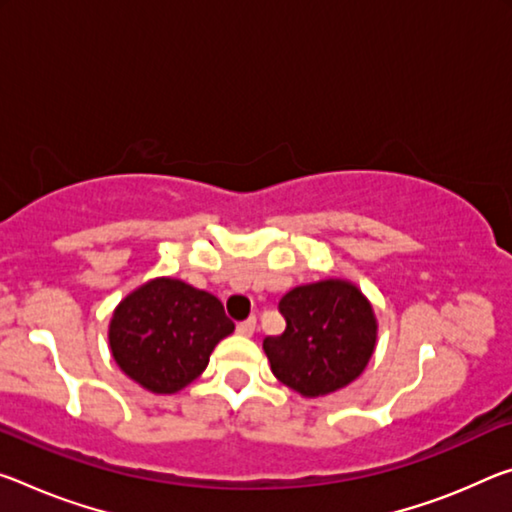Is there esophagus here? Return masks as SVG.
Instances as JSON below:
<instances>
[{"label": "esophagus", "mask_w": 512, "mask_h": 512, "mask_svg": "<svg viewBox=\"0 0 512 512\" xmlns=\"http://www.w3.org/2000/svg\"><path fill=\"white\" fill-rule=\"evenodd\" d=\"M255 316H250V319H246V321H241L239 326H237V332L241 337H253V332H255Z\"/></svg>", "instance_id": "obj_1"}]
</instances>
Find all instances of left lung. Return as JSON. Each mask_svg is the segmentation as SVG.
I'll use <instances>...</instances> for the list:
<instances>
[{
	"mask_svg": "<svg viewBox=\"0 0 512 512\" xmlns=\"http://www.w3.org/2000/svg\"><path fill=\"white\" fill-rule=\"evenodd\" d=\"M287 328L264 339L273 376L305 399L351 385L378 342L369 298L351 280L328 278L287 291L280 300Z\"/></svg>",
	"mask_w": 512,
	"mask_h": 512,
	"instance_id": "1",
	"label": "left lung"
}]
</instances>
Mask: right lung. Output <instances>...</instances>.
I'll use <instances>...</instances> for the list:
<instances>
[{"mask_svg": "<svg viewBox=\"0 0 512 512\" xmlns=\"http://www.w3.org/2000/svg\"><path fill=\"white\" fill-rule=\"evenodd\" d=\"M232 330L214 294L177 278H154L116 305L109 348L134 383L152 394H175L207 369L216 344Z\"/></svg>", "mask_w": 512, "mask_h": 512, "instance_id": "1", "label": "right lung"}]
</instances>
